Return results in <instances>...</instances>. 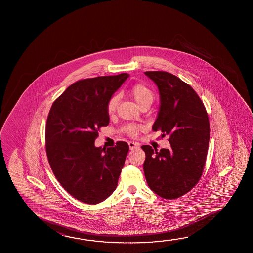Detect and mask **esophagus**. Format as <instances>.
<instances>
[{
	"label": "esophagus",
	"mask_w": 253,
	"mask_h": 253,
	"mask_svg": "<svg viewBox=\"0 0 253 253\" xmlns=\"http://www.w3.org/2000/svg\"><path fill=\"white\" fill-rule=\"evenodd\" d=\"M128 146H129V149L134 150L137 149V148H139V145L137 144V143H135V142H128Z\"/></svg>",
	"instance_id": "34e87169"
}]
</instances>
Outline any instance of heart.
<instances>
[{"label": "heart", "mask_w": 253, "mask_h": 253, "mask_svg": "<svg viewBox=\"0 0 253 253\" xmlns=\"http://www.w3.org/2000/svg\"><path fill=\"white\" fill-rule=\"evenodd\" d=\"M130 94H131L133 100H135V102L140 108L143 106H149L150 107L154 100V94H153V91L142 84H135L130 91ZM119 101H120L119 95H114L110 98V100H108V106H107V109L109 114H112L116 111ZM141 128H142L141 126H138V125H127L125 128V130L129 135L135 136Z\"/></svg>", "instance_id": "obj_1"}]
</instances>
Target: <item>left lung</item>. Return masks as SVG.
Returning a JSON list of instances; mask_svg holds the SVG:
<instances>
[{"mask_svg":"<svg viewBox=\"0 0 253 253\" xmlns=\"http://www.w3.org/2000/svg\"><path fill=\"white\" fill-rule=\"evenodd\" d=\"M157 85L160 108L153 125L169 136L170 149L145 151L144 173L150 189L165 199L186 194L198 183L207 159L210 125L207 110L191 85L166 71H145Z\"/></svg>","mask_w":253,"mask_h":253,"instance_id":"left-lung-1","label":"left lung"}]
</instances>
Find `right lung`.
Listing matches in <instances>:
<instances>
[{
    "instance_id": "obj_1",
    "label": "right lung",
    "mask_w": 253,
    "mask_h": 253,
    "mask_svg": "<svg viewBox=\"0 0 253 253\" xmlns=\"http://www.w3.org/2000/svg\"><path fill=\"white\" fill-rule=\"evenodd\" d=\"M129 75L79 80L55 100L47 116L46 151L65 191L84 203H100L117 187L128 145L96 147L98 130L109 124L108 100Z\"/></svg>"
}]
</instances>
